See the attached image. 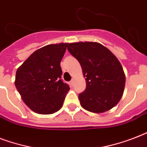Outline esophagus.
<instances>
[{"label":"esophagus","mask_w":147,"mask_h":147,"mask_svg":"<svg viewBox=\"0 0 147 147\" xmlns=\"http://www.w3.org/2000/svg\"><path fill=\"white\" fill-rule=\"evenodd\" d=\"M74 83H75V78H72L71 80V82H70V84H71V85H73Z\"/></svg>","instance_id":"obj_1"}]
</instances>
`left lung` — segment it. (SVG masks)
<instances>
[{
    "mask_svg": "<svg viewBox=\"0 0 147 147\" xmlns=\"http://www.w3.org/2000/svg\"><path fill=\"white\" fill-rule=\"evenodd\" d=\"M67 49L79 62L86 81L85 92L78 95L82 107L90 112L104 113L117 105L126 81L117 58L96 42L68 43Z\"/></svg>",
    "mask_w": 147,
    "mask_h": 147,
    "instance_id": "obj_1",
    "label": "left lung"
}]
</instances>
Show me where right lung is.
Instances as JSON below:
<instances>
[{"instance_id": "right-lung-1", "label": "right lung", "mask_w": 147, "mask_h": 147, "mask_svg": "<svg viewBox=\"0 0 147 147\" xmlns=\"http://www.w3.org/2000/svg\"><path fill=\"white\" fill-rule=\"evenodd\" d=\"M68 43L49 44L36 50L17 69L15 86L33 111L51 114L61 109L69 85L61 79L60 62Z\"/></svg>"}]
</instances>
